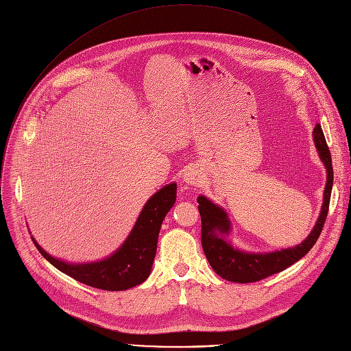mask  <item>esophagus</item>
<instances>
[{
	"label": "esophagus",
	"instance_id": "34e87169",
	"mask_svg": "<svg viewBox=\"0 0 351 351\" xmlns=\"http://www.w3.org/2000/svg\"><path fill=\"white\" fill-rule=\"evenodd\" d=\"M183 179L184 182L189 184V186H198L199 183H202L203 180V173L202 171H199L197 167H190L186 169L184 175H183Z\"/></svg>",
	"mask_w": 351,
	"mask_h": 351
}]
</instances>
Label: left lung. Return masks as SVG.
Instances as JSON below:
<instances>
[{
    "mask_svg": "<svg viewBox=\"0 0 351 351\" xmlns=\"http://www.w3.org/2000/svg\"><path fill=\"white\" fill-rule=\"evenodd\" d=\"M314 141L318 149V154L322 162L325 164L328 172L324 193V204L321 215L313 232L303 243H300L295 247L267 254H248L239 252V250L233 248L229 243H226L222 236L228 234L230 230V223L226 213L214 203H211L204 195H198L197 203L199 204L198 211L199 217H202L203 250L210 265L221 278L236 283H250L261 280L264 278H268L274 274H278L289 268L300 258H303L317 243L328 217L330 191L333 184L332 158L319 123H317L314 128Z\"/></svg>",
    "mask_w": 351,
    "mask_h": 351,
    "instance_id": "8db88e82",
    "label": "left lung"
}]
</instances>
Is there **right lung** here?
<instances>
[{"mask_svg": "<svg viewBox=\"0 0 351 351\" xmlns=\"http://www.w3.org/2000/svg\"><path fill=\"white\" fill-rule=\"evenodd\" d=\"M176 199V183L167 184L148 199L122 247L107 260L66 264L48 256L32 237L41 256L57 269L87 286L101 290H126L143 283L152 272L161 223Z\"/></svg>", "mask_w": 351, "mask_h": 351, "instance_id": "right-lung-1", "label": "right lung"}]
</instances>
